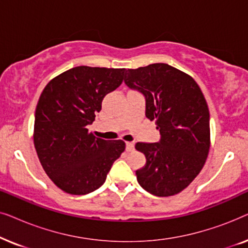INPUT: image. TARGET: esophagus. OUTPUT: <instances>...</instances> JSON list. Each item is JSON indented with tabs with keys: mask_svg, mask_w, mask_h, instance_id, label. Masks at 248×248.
<instances>
[{
	"mask_svg": "<svg viewBox=\"0 0 248 248\" xmlns=\"http://www.w3.org/2000/svg\"><path fill=\"white\" fill-rule=\"evenodd\" d=\"M134 149L133 142H126V151H132Z\"/></svg>",
	"mask_w": 248,
	"mask_h": 248,
	"instance_id": "esophagus-1",
	"label": "esophagus"
}]
</instances>
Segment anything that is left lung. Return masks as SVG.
<instances>
[{"instance_id":"obj_1","label":"left lung","mask_w":248,"mask_h":248,"mask_svg":"<svg viewBox=\"0 0 248 248\" xmlns=\"http://www.w3.org/2000/svg\"><path fill=\"white\" fill-rule=\"evenodd\" d=\"M124 82L144 96L145 116L155 121L160 140L138 142L144 167L135 171L139 184L155 196L182 192L200 174L210 149V114L192 77L165 63L128 69Z\"/></svg>"}]
</instances>
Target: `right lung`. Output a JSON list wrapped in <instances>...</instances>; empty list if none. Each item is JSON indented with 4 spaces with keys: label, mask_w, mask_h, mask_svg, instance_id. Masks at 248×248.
<instances>
[{
    "label": "right lung",
    "mask_w": 248,
    "mask_h": 248,
    "mask_svg": "<svg viewBox=\"0 0 248 248\" xmlns=\"http://www.w3.org/2000/svg\"><path fill=\"white\" fill-rule=\"evenodd\" d=\"M125 69L77 66L50 80L35 113L33 143L54 184L73 195L99 188L122 152V140L89 133L107 93L121 86Z\"/></svg>",
    "instance_id": "right-lung-1"
}]
</instances>
